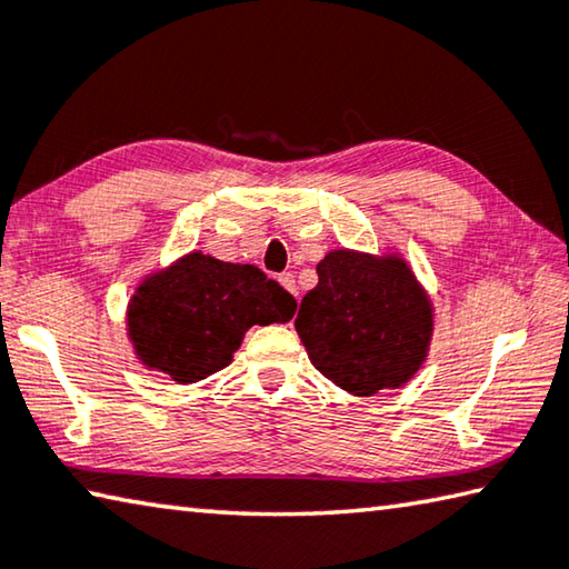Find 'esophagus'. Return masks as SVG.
<instances>
[{
    "instance_id": "obj_1",
    "label": "esophagus",
    "mask_w": 569,
    "mask_h": 569,
    "mask_svg": "<svg viewBox=\"0 0 569 569\" xmlns=\"http://www.w3.org/2000/svg\"><path fill=\"white\" fill-rule=\"evenodd\" d=\"M278 283H281L288 293L298 296V288H296V276L293 273H281L278 276Z\"/></svg>"
}]
</instances>
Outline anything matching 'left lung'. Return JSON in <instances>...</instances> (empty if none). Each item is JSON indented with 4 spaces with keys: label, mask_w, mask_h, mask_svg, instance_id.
Wrapping results in <instances>:
<instances>
[{
    "label": "left lung",
    "mask_w": 569,
    "mask_h": 569,
    "mask_svg": "<svg viewBox=\"0 0 569 569\" xmlns=\"http://www.w3.org/2000/svg\"><path fill=\"white\" fill-rule=\"evenodd\" d=\"M298 308L296 330L316 370L350 396L408 383L426 363L436 311L398 251L333 249Z\"/></svg>",
    "instance_id": "obj_1"
}]
</instances>
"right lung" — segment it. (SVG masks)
<instances>
[{"label":"right lung","mask_w":569,"mask_h":569,"mask_svg":"<svg viewBox=\"0 0 569 569\" xmlns=\"http://www.w3.org/2000/svg\"><path fill=\"white\" fill-rule=\"evenodd\" d=\"M293 313V296L261 268L189 251L133 288L127 336L143 368L191 386L229 366L251 326Z\"/></svg>","instance_id":"1"}]
</instances>
